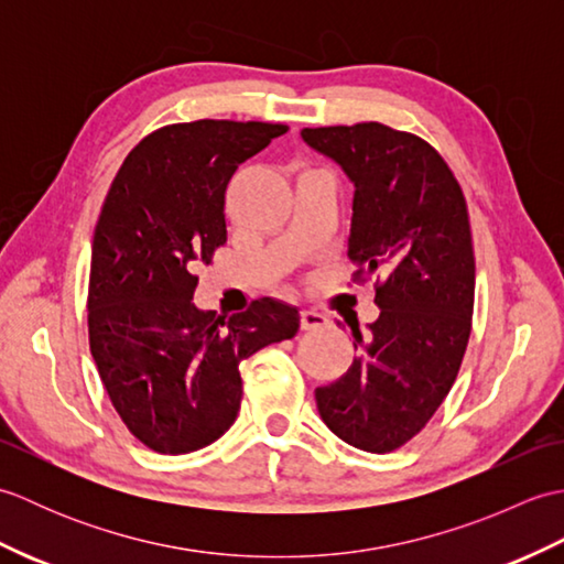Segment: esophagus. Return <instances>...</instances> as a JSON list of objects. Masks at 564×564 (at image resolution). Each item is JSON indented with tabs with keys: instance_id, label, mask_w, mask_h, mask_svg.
Here are the masks:
<instances>
[{
	"instance_id": "esophagus-1",
	"label": "esophagus",
	"mask_w": 564,
	"mask_h": 564,
	"mask_svg": "<svg viewBox=\"0 0 564 564\" xmlns=\"http://www.w3.org/2000/svg\"><path fill=\"white\" fill-rule=\"evenodd\" d=\"M327 325H329V319L322 313H315V310H303L301 313V327L305 332H315V329H322Z\"/></svg>"
}]
</instances>
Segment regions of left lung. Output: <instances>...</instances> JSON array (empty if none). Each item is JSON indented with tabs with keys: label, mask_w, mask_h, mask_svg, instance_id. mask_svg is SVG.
Returning a JSON list of instances; mask_svg holds the SVG:
<instances>
[{
	"label": "left lung",
	"mask_w": 564,
	"mask_h": 564,
	"mask_svg": "<svg viewBox=\"0 0 564 564\" xmlns=\"http://www.w3.org/2000/svg\"><path fill=\"white\" fill-rule=\"evenodd\" d=\"M354 182L349 259L356 281L380 273L368 329L351 327L358 358L317 388L322 422L368 453L414 438L458 376L473 327L475 254L458 178L419 135L382 123L303 128Z\"/></svg>",
	"instance_id": "1"
}]
</instances>
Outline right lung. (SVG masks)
Masks as SVG:
<instances>
[{"instance_id":"obj_1","label":"right lung","mask_w":564,"mask_h":564,"mask_svg":"<svg viewBox=\"0 0 564 564\" xmlns=\"http://www.w3.org/2000/svg\"><path fill=\"white\" fill-rule=\"evenodd\" d=\"M289 126L174 123L130 150L91 242L89 349L111 404L148 448L218 441L242 402L239 364L295 337L297 310L261 297L230 319L194 305L198 263L227 242L225 188Z\"/></svg>"}]
</instances>
